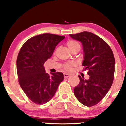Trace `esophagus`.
I'll list each match as a JSON object with an SVG mask.
<instances>
[{
    "label": "esophagus",
    "instance_id": "34e87169",
    "mask_svg": "<svg viewBox=\"0 0 126 126\" xmlns=\"http://www.w3.org/2000/svg\"><path fill=\"white\" fill-rule=\"evenodd\" d=\"M70 76V74H68V73H64V78H69Z\"/></svg>",
    "mask_w": 126,
    "mask_h": 126
}]
</instances>
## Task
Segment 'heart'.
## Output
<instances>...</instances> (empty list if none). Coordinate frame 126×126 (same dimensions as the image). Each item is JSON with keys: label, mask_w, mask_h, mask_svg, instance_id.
I'll return each instance as SVG.
<instances>
[{"label": "heart", "mask_w": 126, "mask_h": 126, "mask_svg": "<svg viewBox=\"0 0 126 126\" xmlns=\"http://www.w3.org/2000/svg\"><path fill=\"white\" fill-rule=\"evenodd\" d=\"M67 46L70 51L74 50V49H80V46L78 41L75 40H69L67 42ZM76 66V63L75 62H67L63 64V67L66 70L70 71L72 70L73 66Z\"/></svg>", "instance_id": "heart-1"}]
</instances>
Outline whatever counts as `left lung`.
Returning <instances> with one entry per match:
<instances>
[{"label":"left lung","mask_w":126,"mask_h":126,"mask_svg":"<svg viewBox=\"0 0 126 126\" xmlns=\"http://www.w3.org/2000/svg\"><path fill=\"white\" fill-rule=\"evenodd\" d=\"M70 37L82 43V65L89 76L88 79L78 76L80 82L74 88V94L83 105L94 106L102 100L112 85L115 70L113 53L106 42L90 32L70 34Z\"/></svg>","instance_id":"1"}]
</instances>
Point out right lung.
<instances>
[{"mask_svg": "<svg viewBox=\"0 0 126 126\" xmlns=\"http://www.w3.org/2000/svg\"><path fill=\"white\" fill-rule=\"evenodd\" d=\"M64 37L48 33L36 35L27 40L19 52L16 60L19 83L34 103L41 105L48 102L64 79L62 72L46 73L44 64Z\"/></svg>", "mask_w": 126, "mask_h": 126, "instance_id": "right-lung-1", "label": "right lung"}]
</instances>
